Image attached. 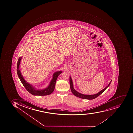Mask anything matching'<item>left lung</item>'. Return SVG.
<instances>
[{
  "label": "left lung",
  "mask_w": 133,
  "mask_h": 133,
  "mask_svg": "<svg viewBox=\"0 0 133 133\" xmlns=\"http://www.w3.org/2000/svg\"><path fill=\"white\" fill-rule=\"evenodd\" d=\"M111 81H112V80L111 81L109 84H108V86H107L104 89L102 90H101L100 92H99L98 93L93 95H84L81 94L80 93H79L78 92H77L75 90L74 88H73L72 80V79H71V77H70V89H71V92H72V94L74 95L75 96L78 97L79 98H82V99H89V100H90V99H93L97 98V97H98L99 95H100L101 94H102V93L104 92V91L108 88V87L109 86V85L111 84Z\"/></svg>",
  "instance_id": "obj_1"
}]
</instances>
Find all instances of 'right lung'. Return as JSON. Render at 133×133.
Here are the masks:
<instances>
[{
  "label": "right lung",
  "mask_w": 133,
  "mask_h": 133,
  "mask_svg": "<svg viewBox=\"0 0 133 133\" xmlns=\"http://www.w3.org/2000/svg\"><path fill=\"white\" fill-rule=\"evenodd\" d=\"M22 57H19L18 61L17 64V72L18 76L19 77L20 80L23 84L24 86L27 91L30 93L31 94L34 95H38V96H45L47 95H50L54 92V90L55 86H56V82L57 79L58 78L59 75L61 73V71H59L55 72L54 74V77L53 79H52L51 81L50 82L49 86L44 90H36L32 86L29 84L28 82H26L24 80L23 77L21 75V72L19 70V66L20 63L21 61Z\"/></svg>",
  "instance_id": "add662e5"
}]
</instances>
